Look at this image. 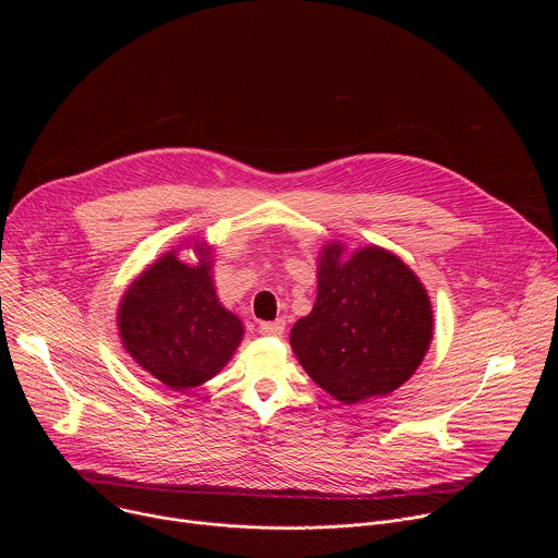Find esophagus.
I'll use <instances>...</instances> for the list:
<instances>
[{"label":"esophagus","mask_w":558,"mask_h":558,"mask_svg":"<svg viewBox=\"0 0 558 558\" xmlns=\"http://www.w3.org/2000/svg\"><path fill=\"white\" fill-rule=\"evenodd\" d=\"M260 333L280 338L284 333V320H274V323H260Z\"/></svg>","instance_id":"esophagus-1"}]
</instances>
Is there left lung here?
I'll use <instances>...</instances> for the list:
<instances>
[{
	"mask_svg": "<svg viewBox=\"0 0 558 558\" xmlns=\"http://www.w3.org/2000/svg\"><path fill=\"white\" fill-rule=\"evenodd\" d=\"M317 295L289 342L308 377L342 404L407 384L433 342V306L415 271L392 252L331 241L317 256Z\"/></svg>",
	"mask_w": 558,
	"mask_h": 558,
	"instance_id": "obj_1",
	"label": "left lung"
}]
</instances>
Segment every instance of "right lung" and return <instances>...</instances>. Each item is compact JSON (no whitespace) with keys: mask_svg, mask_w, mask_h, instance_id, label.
I'll use <instances>...</instances> for the list:
<instances>
[{"mask_svg":"<svg viewBox=\"0 0 558 558\" xmlns=\"http://www.w3.org/2000/svg\"><path fill=\"white\" fill-rule=\"evenodd\" d=\"M196 265L166 252L128 287L117 327L125 353L172 390L205 384L231 360L245 336L241 317L227 311L214 287L211 245L201 238L183 243Z\"/></svg>","mask_w":558,"mask_h":558,"instance_id":"obj_1","label":"right lung"}]
</instances>
